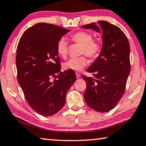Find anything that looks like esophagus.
I'll use <instances>...</instances> for the list:
<instances>
[{
	"mask_svg": "<svg viewBox=\"0 0 146 146\" xmlns=\"http://www.w3.org/2000/svg\"><path fill=\"white\" fill-rule=\"evenodd\" d=\"M76 77H77V79H79V78H80V75L79 73H76Z\"/></svg>",
	"mask_w": 146,
	"mask_h": 146,
	"instance_id": "1",
	"label": "esophagus"
}]
</instances>
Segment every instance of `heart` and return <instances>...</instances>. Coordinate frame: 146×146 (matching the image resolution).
<instances>
[{
    "label": "heart",
    "instance_id": "obj_1",
    "mask_svg": "<svg viewBox=\"0 0 146 146\" xmlns=\"http://www.w3.org/2000/svg\"><path fill=\"white\" fill-rule=\"evenodd\" d=\"M71 38L74 42L82 46L81 54H84L90 58H97L100 53L101 46L98 42L92 40V36L84 31H79L72 35ZM56 51L58 55L63 58L67 57L68 53V43L66 38L62 37L56 44ZM88 64V60L84 56L70 58L63 64L66 70L80 71Z\"/></svg>",
    "mask_w": 146,
    "mask_h": 146
}]
</instances>
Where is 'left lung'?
I'll return each instance as SVG.
<instances>
[{"label":"left lung","mask_w":146,"mask_h":146,"mask_svg":"<svg viewBox=\"0 0 146 146\" xmlns=\"http://www.w3.org/2000/svg\"><path fill=\"white\" fill-rule=\"evenodd\" d=\"M81 27L98 33L102 31L100 53L87 69L94 77L82 76L86 82L84 100L95 111H110L123 96L130 74L129 40L120 28L106 21Z\"/></svg>","instance_id":"8db88e82"}]
</instances>
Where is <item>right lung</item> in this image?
I'll list each match as a JSON object with an SVG mask.
<instances>
[{
    "mask_svg": "<svg viewBox=\"0 0 146 146\" xmlns=\"http://www.w3.org/2000/svg\"><path fill=\"white\" fill-rule=\"evenodd\" d=\"M70 30L38 23L19 39L16 50L17 81L33 110L52 116L64 107L67 90L76 81L75 71L61 72L58 40ZM53 77L56 79L53 81Z\"/></svg>",
    "mask_w": 146,
    "mask_h": 146,
    "instance_id": "right-lung-1",
    "label": "right lung"
}]
</instances>
